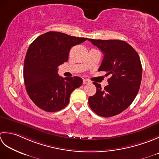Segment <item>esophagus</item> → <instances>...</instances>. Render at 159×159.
<instances>
[{
  "label": "esophagus",
  "mask_w": 159,
  "mask_h": 159,
  "mask_svg": "<svg viewBox=\"0 0 159 159\" xmlns=\"http://www.w3.org/2000/svg\"><path fill=\"white\" fill-rule=\"evenodd\" d=\"M89 83H90V82L89 80H86V79H84V80H83V84H89Z\"/></svg>",
  "instance_id": "34e87169"
}]
</instances>
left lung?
<instances>
[{
  "label": "left lung",
  "instance_id": "8db88e82",
  "mask_svg": "<svg viewBox=\"0 0 159 159\" xmlns=\"http://www.w3.org/2000/svg\"><path fill=\"white\" fill-rule=\"evenodd\" d=\"M101 50L104 56L99 71H105L108 85L102 89L93 82L97 91L89 97V104L97 115L110 117L122 112L134 101L140 88L142 66L133 47L119 40L88 39Z\"/></svg>",
  "mask_w": 159,
  "mask_h": 159
}]
</instances>
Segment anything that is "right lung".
<instances>
[{
    "instance_id": "right-lung-1",
    "label": "right lung",
    "mask_w": 159,
    "mask_h": 159,
    "mask_svg": "<svg viewBox=\"0 0 159 159\" xmlns=\"http://www.w3.org/2000/svg\"><path fill=\"white\" fill-rule=\"evenodd\" d=\"M86 40L48 31L30 44L25 59L24 81L29 96L38 108L60 111L68 105L71 93L82 86L81 77L63 78L57 74V67L68 61L71 47Z\"/></svg>"
}]
</instances>
